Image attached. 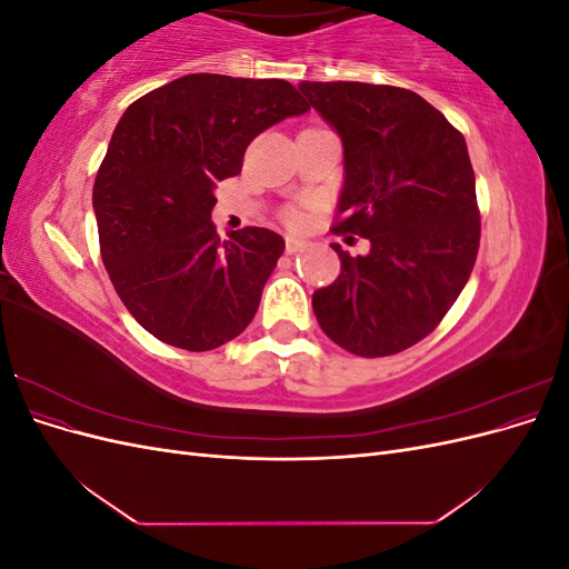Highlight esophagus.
Here are the masks:
<instances>
[{"label":"esophagus","instance_id":"esophagus-1","mask_svg":"<svg viewBox=\"0 0 569 569\" xmlns=\"http://www.w3.org/2000/svg\"><path fill=\"white\" fill-rule=\"evenodd\" d=\"M303 247H306V242H303V239H299V237H287V239H284V251H287L289 256L299 253Z\"/></svg>","mask_w":569,"mask_h":569}]
</instances>
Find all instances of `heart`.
Returning <instances> with one entry per match:
<instances>
[{
    "label": "heart",
    "mask_w": 569,
    "mask_h": 569,
    "mask_svg": "<svg viewBox=\"0 0 569 569\" xmlns=\"http://www.w3.org/2000/svg\"><path fill=\"white\" fill-rule=\"evenodd\" d=\"M289 220H291V222H297V220H299V216H289Z\"/></svg>",
    "instance_id": "obj_1"
}]
</instances>
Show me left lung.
Masks as SVG:
<instances>
[{
  "label": "left lung",
  "instance_id": "obj_1",
  "mask_svg": "<svg viewBox=\"0 0 569 569\" xmlns=\"http://www.w3.org/2000/svg\"><path fill=\"white\" fill-rule=\"evenodd\" d=\"M301 94L343 147L335 232L370 251L313 291V313L341 349L380 358L425 339L460 297L479 249L465 137L420 94L368 82H308Z\"/></svg>",
  "mask_w": 569,
  "mask_h": 569
}]
</instances>
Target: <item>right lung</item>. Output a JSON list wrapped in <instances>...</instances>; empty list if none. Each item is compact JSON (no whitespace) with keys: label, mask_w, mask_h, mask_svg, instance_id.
Returning <instances> with one entry per match:
<instances>
[{"label":"right lung","mask_w":569,"mask_h":569,"mask_svg":"<svg viewBox=\"0 0 569 569\" xmlns=\"http://www.w3.org/2000/svg\"><path fill=\"white\" fill-rule=\"evenodd\" d=\"M306 111L287 80L192 73L120 116L92 206L101 261L149 335L211 351L247 330L284 239L268 228L220 239L213 189L242 170L258 132Z\"/></svg>","instance_id":"right-lung-1"}]
</instances>
